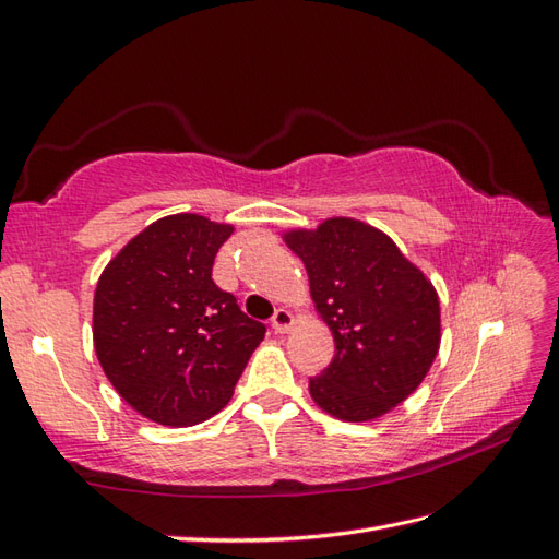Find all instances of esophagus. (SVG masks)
<instances>
[{
	"label": "esophagus",
	"mask_w": 559,
	"mask_h": 559,
	"mask_svg": "<svg viewBox=\"0 0 559 559\" xmlns=\"http://www.w3.org/2000/svg\"><path fill=\"white\" fill-rule=\"evenodd\" d=\"M293 323H295V317L290 314L288 309H276V314L271 317V329H274L276 333H288L290 329H293Z\"/></svg>",
	"instance_id": "34e87169"
}]
</instances>
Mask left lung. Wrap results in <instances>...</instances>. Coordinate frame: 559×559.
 Masks as SVG:
<instances>
[{"instance_id":"8db88e82","label":"left lung","mask_w":559,"mask_h":559,"mask_svg":"<svg viewBox=\"0 0 559 559\" xmlns=\"http://www.w3.org/2000/svg\"><path fill=\"white\" fill-rule=\"evenodd\" d=\"M283 242L302 259L309 295L333 333L335 357L309 395L341 421H371L405 402L440 347L433 283L383 230L349 216L290 228Z\"/></svg>"}]
</instances>
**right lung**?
I'll use <instances>...</instances> for the list:
<instances>
[{"label":"right lung","instance_id":"right-lung-1","mask_svg":"<svg viewBox=\"0 0 559 559\" xmlns=\"http://www.w3.org/2000/svg\"><path fill=\"white\" fill-rule=\"evenodd\" d=\"M233 233L200 214L140 230L104 266L93 305L99 365L128 405L162 426H192L228 405L264 323L212 281Z\"/></svg>","mask_w":559,"mask_h":559}]
</instances>
